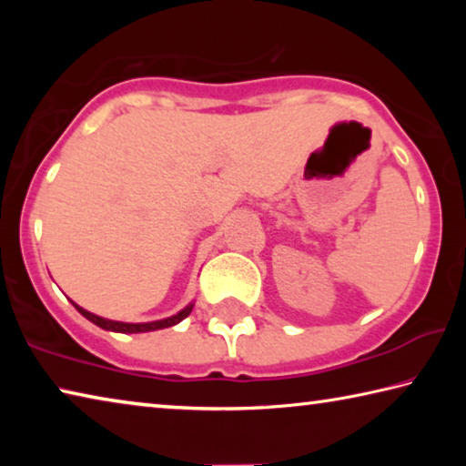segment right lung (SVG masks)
I'll return each instance as SVG.
<instances>
[{"label": "right lung", "mask_w": 466, "mask_h": 466, "mask_svg": "<svg viewBox=\"0 0 466 466\" xmlns=\"http://www.w3.org/2000/svg\"><path fill=\"white\" fill-rule=\"evenodd\" d=\"M74 306H76V310L82 314V317H86L90 322H94V325L100 327V329H105V330H113V333H149V330L168 329V327L178 325L180 320H185V319L188 317V314H191L195 302L187 304L183 310L177 312V314H172V317H168V319L152 320V322H121V320H110V319L98 317V314L88 312L86 309H82V306H77L76 302H74Z\"/></svg>", "instance_id": "right-lung-1"}]
</instances>
